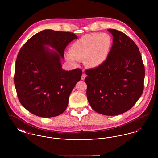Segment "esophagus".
<instances>
[{
    "label": "esophagus",
    "mask_w": 158,
    "mask_h": 158,
    "mask_svg": "<svg viewBox=\"0 0 158 158\" xmlns=\"http://www.w3.org/2000/svg\"><path fill=\"white\" fill-rule=\"evenodd\" d=\"M86 75L85 74H83L82 75V77H81V79L82 80H84L85 79V77H86Z\"/></svg>",
    "instance_id": "1"
}]
</instances>
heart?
Wrapping results in <instances>:
<instances>
[{
  "instance_id": "b5f03b06",
  "label": "heart",
  "mask_w": 158,
  "mask_h": 158,
  "mask_svg": "<svg viewBox=\"0 0 158 158\" xmlns=\"http://www.w3.org/2000/svg\"><path fill=\"white\" fill-rule=\"evenodd\" d=\"M112 44L110 36L105 33H94L85 35L75 41L66 54L67 60L76 64L84 60L89 68H98L105 62Z\"/></svg>"
}]
</instances>
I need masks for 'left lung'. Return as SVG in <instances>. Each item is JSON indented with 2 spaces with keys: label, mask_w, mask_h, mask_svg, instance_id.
Segmentation results:
<instances>
[{
  "label": "left lung",
  "mask_w": 158,
  "mask_h": 158,
  "mask_svg": "<svg viewBox=\"0 0 158 158\" xmlns=\"http://www.w3.org/2000/svg\"><path fill=\"white\" fill-rule=\"evenodd\" d=\"M113 46L105 62L87 69L85 82L92 108L105 115H117L130 110L141 97L145 71L141 54L135 43L114 29Z\"/></svg>",
  "instance_id": "obj_1"
}]
</instances>
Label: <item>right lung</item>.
<instances>
[{
  "label": "right lung",
  "mask_w": 158,
  "mask_h": 158,
  "mask_svg": "<svg viewBox=\"0 0 158 158\" xmlns=\"http://www.w3.org/2000/svg\"><path fill=\"white\" fill-rule=\"evenodd\" d=\"M76 38L72 32L45 30L31 37L20 49L14 83L19 102L29 112L49 118L66 110L69 95L81 80L82 70L77 68L66 71L60 60L64 58L66 46Z\"/></svg>",
  "instance_id": "right-lung-1"
}]
</instances>
